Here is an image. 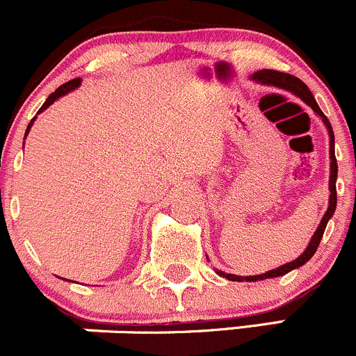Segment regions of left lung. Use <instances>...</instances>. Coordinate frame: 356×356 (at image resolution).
Returning a JSON list of instances; mask_svg holds the SVG:
<instances>
[{
  "instance_id": "left-lung-1",
  "label": "left lung",
  "mask_w": 356,
  "mask_h": 356,
  "mask_svg": "<svg viewBox=\"0 0 356 356\" xmlns=\"http://www.w3.org/2000/svg\"><path fill=\"white\" fill-rule=\"evenodd\" d=\"M252 79L256 81V83H261V84H272V86H277V88H282V90L286 91H291V93H294L296 97L301 98L302 102H305L306 105H309V107L315 111V114H318L320 118H322L323 124L327 126V131H329V136H330V178H329V190H330V195H329V207H327L325 214H323L322 221H320L318 228H316V232L313 234L312 241H309L308 248L305 249V252H302L299 258L294 259V261L291 263H286V265L279 266V268L275 270H270V272L266 273H261V275H249V277H241V275H232V273H225V272H220V270H216V273L220 277H225V279L232 280V282H256V280H265V279H273V277H280V275H286V273H289L291 270L294 268H299V266L305 265L306 261H309V258H312L313 254L316 252V249H318V244L320 241H322V235L323 232H325V227L327 223H329V220L332 218L334 211H336V204H337V193H336V179H337V161H336V154H334V131H332V126H330L329 119L323 115V112L320 111L318 104L315 102V98H313L312 91L308 90V86H306L305 83H302L301 79L296 76H293V74H286V72H279V70H272V69H263V70H258V72L252 74Z\"/></svg>"
}]
</instances>
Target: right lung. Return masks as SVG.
Here are the masks:
<instances>
[{"label":"right lung","instance_id":"right-lung-1","mask_svg":"<svg viewBox=\"0 0 356 356\" xmlns=\"http://www.w3.org/2000/svg\"><path fill=\"white\" fill-rule=\"evenodd\" d=\"M79 84H81V77H76V79H70V81H69V83H63V84H62V86H58V88H57V90H55V91H54V93H51V95H50V97H48V98H47V102H44V104H43V107H41V108H40V111H38V114H40V112H43V111H44V108H48V107H50V105H51V104H54V102H55V100H57V98H60V97H63V95H65V93H69V91L76 90V88H77V86H79ZM34 121H36V118H33V119H31L29 126H27V129H26V136H27V133H29L31 126H33V122H34Z\"/></svg>","mask_w":356,"mask_h":356}]
</instances>
